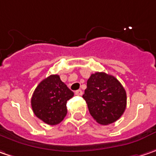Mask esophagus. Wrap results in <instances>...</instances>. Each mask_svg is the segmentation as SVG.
<instances>
[{"label":"esophagus","mask_w":156,"mask_h":156,"mask_svg":"<svg viewBox=\"0 0 156 156\" xmlns=\"http://www.w3.org/2000/svg\"><path fill=\"white\" fill-rule=\"evenodd\" d=\"M75 94L78 95V96H81L83 94V91H82V90H77V91H75Z\"/></svg>","instance_id":"1"}]
</instances>
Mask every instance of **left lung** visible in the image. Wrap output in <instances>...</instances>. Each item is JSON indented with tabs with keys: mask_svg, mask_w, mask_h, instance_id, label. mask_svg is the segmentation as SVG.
<instances>
[{
	"mask_svg": "<svg viewBox=\"0 0 156 156\" xmlns=\"http://www.w3.org/2000/svg\"><path fill=\"white\" fill-rule=\"evenodd\" d=\"M83 98L92 118L100 125L115 122L126 106L124 87L115 77L105 72L91 74Z\"/></svg>",
	"mask_w": 156,
	"mask_h": 156,
	"instance_id": "1",
	"label": "left lung"
}]
</instances>
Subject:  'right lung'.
I'll use <instances>...</instances> for the list:
<instances>
[{
    "instance_id": "add662e5",
    "label": "right lung",
    "mask_w": 156,
    "mask_h": 156,
    "mask_svg": "<svg viewBox=\"0 0 156 156\" xmlns=\"http://www.w3.org/2000/svg\"><path fill=\"white\" fill-rule=\"evenodd\" d=\"M74 93L58 75H51L39 83L31 98L35 115L48 125H58L67 114V100Z\"/></svg>"
}]
</instances>
